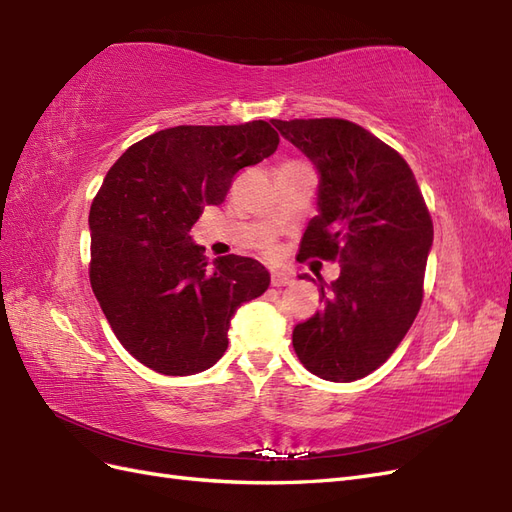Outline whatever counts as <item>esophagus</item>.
Listing matches in <instances>:
<instances>
[{
	"label": "esophagus",
	"mask_w": 512,
	"mask_h": 512,
	"mask_svg": "<svg viewBox=\"0 0 512 512\" xmlns=\"http://www.w3.org/2000/svg\"><path fill=\"white\" fill-rule=\"evenodd\" d=\"M271 284L277 286V288L290 286V284H292V277L286 275V273H273V275H271Z\"/></svg>",
	"instance_id": "esophagus-1"
}]
</instances>
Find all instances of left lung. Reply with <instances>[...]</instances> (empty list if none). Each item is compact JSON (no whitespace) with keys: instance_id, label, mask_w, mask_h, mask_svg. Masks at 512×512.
I'll list each match as a JSON object with an SVG mask.
<instances>
[{"instance_id":"left-lung-1","label":"left lung","mask_w":512,"mask_h":512,"mask_svg":"<svg viewBox=\"0 0 512 512\" xmlns=\"http://www.w3.org/2000/svg\"><path fill=\"white\" fill-rule=\"evenodd\" d=\"M318 170V215L301 258L337 260L320 280L324 307L292 331L299 361L322 380L352 382L378 369L423 301L433 224L406 160L346 119H273ZM307 275H301L305 280Z\"/></svg>"}]
</instances>
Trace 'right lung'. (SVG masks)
I'll return each mask as SVG.
<instances>
[{"label": "right lung", "instance_id": "1", "mask_svg": "<svg viewBox=\"0 0 512 512\" xmlns=\"http://www.w3.org/2000/svg\"><path fill=\"white\" fill-rule=\"evenodd\" d=\"M277 143L267 121L177 126L132 145L104 177L89 211L91 288L121 346L158 374L213 367L237 307L269 288L258 260L209 262L190 230Z\"/></svg>", "mask_w": 512, "mask_h": 512}]
</instances>
